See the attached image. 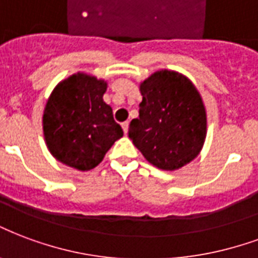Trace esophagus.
Instances as JSON below:
<instances>
[{"label": "esophagus", "mask_w": 258, "mask_h": 258, "mask_svg": "<svg viewBox=\"0 0 258 258\" xmlns=\"http://www.w3.org/2000/svg\"><path fill=\"white\" fill-rule=\"evenodd\" d=\"M121 127H123L124 134H127V133H128V121H124V123H121Z\"/></svg>", "instance_id": "34e87169"}]
</instances>
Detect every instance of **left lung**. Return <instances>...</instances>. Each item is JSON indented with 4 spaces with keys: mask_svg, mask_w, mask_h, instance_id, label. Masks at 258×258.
<instances>
[{
    "mask_svg": "<svg viewBox=\"0 0 258 258\" xmlns=\"http://www.w3.org/2000/svg\"><path fill=\"white\" fill-rule=\"evenodd\" d=\"M139 90V117L131 120L128 137L154 167L175 171L201 152L207 137V110L191 81L161 70L145 79Z\"/></svg>",
    "mask_w": 258,
    "mask_h": 258,
    "instance_id": "left-lung-1",
    "label": "left lung"
}]
</instances>
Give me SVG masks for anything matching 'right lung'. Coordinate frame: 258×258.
<instances>
[{
    "label": "right lung",
    "mask_w": 258,
    "mask_h": 258,
    "mask_svg": "<svg viewBox=\"0 0 258 258\" xmlns=\"http://www.w3.org/2000/svg\"><path fill=\"white\" fill-rule=\"evenodd\" d=\"M106 87L102 79L78 72L51 91L42 125L47 149L60 163L90 171L123 137L112 108L102 98Z\"/></svg>",
    "instance_id": "obj_1"
}]
</instances>
